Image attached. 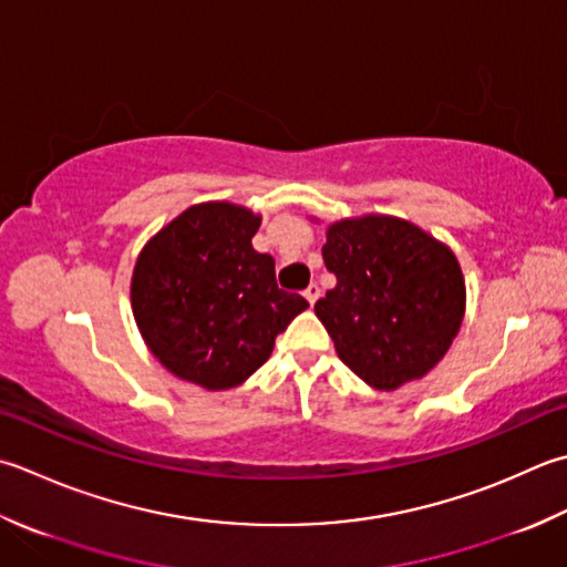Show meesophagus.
Segmentation results:
<instances>
[{
    "label": "esophagus",
    "instance_id": "esophagus-1",
    "mask_svg": "<svg viewBox=\"0 0 567 567\" xmlns=\"http://www.w3.org/2000/svg\"><path fill=\"white\" fill-rule=\"evenodd\" d=\"M319 295H321V290H319V285H317V282H312V285H309L307 290H305V297H307V302H309V305H315L317 299H319Z\"/></svg>",
    "mask_w": 567,
    "mask_h": 567
}]
</instances>
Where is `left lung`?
I'll return each instance as SVG.
<instances>
[{"mask_svg":"<svg viewBox=\"0 0 567 567\" xmlns=\"http://www.w3.org/2000/svg\"><path fill=\"white\" fill-rule=\"evenodd\" d=\"M321 255L337 285L315 312L339 359L375 391L435 369L467 307L452 248L405 218L365 214L329 224Z\"/></svg>","mask_w":567,"mask_h":567,"instance_id":"1","label":"left lung"}]
</instances>
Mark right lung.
I'll return each instance as SVG.
<instances>
[{
	"instance_id": "add662e5",
	"label": "right lung",
	"mask_w": 567,
	"mask_h": 567,
	"mask_svg": "<svg viewBox=\"0 0 567 567\" xmlns=\"http://www.w3.org/2000/svg\"><path fill=\"white\" fill-rule=\"evenodd\" d=\"M260 220L230 202L194 204L140 250L132 315L154 359L176 379L206 391L240 385L309 307L277 287L272 255L252 248Z\"/></svg>"
}]
</instances>
